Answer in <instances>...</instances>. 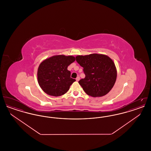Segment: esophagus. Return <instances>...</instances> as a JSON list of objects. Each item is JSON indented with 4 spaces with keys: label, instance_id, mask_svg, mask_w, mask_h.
<instances>
[{
    "label": "esophagus",
    "instance_id": "esophagus-1",
    "mask_svg": "<svg viewBox=\"0 0 151 151\" xmlns=\"http://www.w3.org/2000/svg\"><path fill=\"white\" fill-rule=\"evenodd\" d=\"M79 80H80V77H79V76H78V77H77V78H76V80L77 81H79Z\"/></svg>",
    "mask_w": 151,
    "mask_h": 151
}]
</instances>
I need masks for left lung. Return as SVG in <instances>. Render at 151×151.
Returning <instances> with one entry per match:
<instances>
[{
	"label": "left lung",
	"mask_w": 151,
	"mask_h": 151,
	"mask_svg": "<svg viewBox=\"0 0 151 151\" xmlns=\"http://www.w3.org/2000/svg\"><path fill=\"white\" fill-rule=\"evenodd\" d=\"M86 75L79 84L88 95L93 97L108 94L115 84L117 71L113 60L108 55L91 54L76 57Z\"/></svg>",
	"instance_id": "8db88e82"
}]
</instances>
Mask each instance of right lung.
Wrapping results in <instances>:
<instances>
[{"label": "right lung", "instance_id": "add662e5", "mask_svg": "<svg viewBox=\"0 0 151 151\" xmlns=\"http://www.w3.org/2000/svg\"><path fill=\"white\" fill-rule=\"evenodd\" d=\"M75 60L72 55H57L47 58L39 65L37 79L39 86L46 93L60 96L65 93L76 81L71 78L67 67Z\"/></svg>", "mask_w": 151, "mask_h": 151}]
</instances>
